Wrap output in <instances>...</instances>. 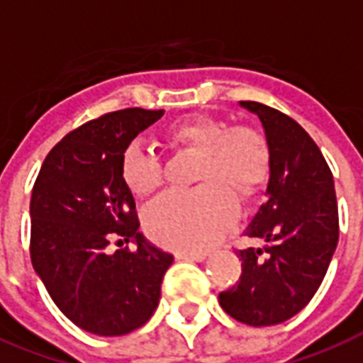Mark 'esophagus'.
Listing matches in <instances>:
<instances>
[{"instance_id": "1", "label": "esophagus", "mask_w": 363, "mask_h": 363, "mask_svg": "<svg viewBox=\"0 0 363 363\" xmlns=\"http://www.w3.org/2000/svg\"><path fill=\"white\" fill-rule=\"evenodd\" d=\"M206 255L208 254H204V252H195V254H191V252H178L176 257L185 261H204L206 259Z\"/></svg>"}]
</instances>
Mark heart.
<instances>
[{
    "instance_id": "b5f03b06",
    "label": "heart",
    "mask_w": 363,
    "mask_h": 363,
    "mask_svg": "<svg viewBox=\"0 0 363 363\" xmlns=\"http://www.w3.org/2000/svg\"><path fill=\"white\" fill-rule=\"evenodd\" d=\"M164 142L179 151L201 155L196 185L191 193L170 191L143 213L145 231L157 244L178 252H202L223 237L237 220L231 199L252 201L271 174V150L252 126H231L191 115L168 126ZM121 178L132 195H151L162 185V164L140 143L121 157Z\"/></svg>"
}]
</instances>
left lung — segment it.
<instances>
[{
  "label": "left lung",
  "mask_w": 363,
  "mask_h": 363,
  "mask_svg": "<svg viewBox=\"0 0 363 363\" xmlns=\"http://www.w3.org/2000/svg\"><path fill=\"white\" fill-rule=\"evenodd\" d=\"M259 117L271 150L267 201L246 237L263 248L238 250L242 274L220 305L242 324H282L307 307L339 240L335 185L328 162L297 121L259 102H240Z\"/></svg>",
  "instance_id": "8db88e82"
}]
</instances>
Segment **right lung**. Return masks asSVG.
Returning <instances> with one entry per match:
<instances>
[{
	"mask_svg": "<svg viewBox=\"0 0 363 363\" xmlns=\"http://www.w3.org/2000/svg\"><path fill=\"white\" fill-rule=\"evenodd\" d=\"M162 113L128 108L89 121L49 151L33 184V271L64 316L94 335L142 328L174 261L138 231L134 196L121 178L125 150ZM130 238L134 250L108 252L109 242Z\"/></svg>",
	"mask_w": 363,
	"mask_h": 363,
	"instance_id": "obj_1",
	"label": "right lung"
}]
</instances>
